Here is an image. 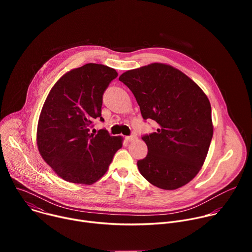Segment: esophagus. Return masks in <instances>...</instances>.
I'll list each match as a JSON object with an SVG mask.
<instances>
[{
  "label": "esophagus",
  "instance_id": "obj_1",
  "mask_svg": "<svg viewBox=\"0 0 252 252\" xmlns=\"http://www.w3.org/2000/svg\"><path fill=\"white\" fill-rule=\"evenodd\" d=\"M135 138H136V135H135V134H131V135H128V136L126 137V139L127 141H132V140H134Z\"/></svg>",
  "mask_w": 252,
  "mask_h": 252
}]
</instances>
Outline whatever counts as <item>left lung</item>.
<instances>
[{"instance_id": "1", "label": "left lung", "mask_w": 252, "mask_h": 252, "mask_svg": "<svg viewBox=\"0 0 252 252\" xmlns=\"http://www.w3.org/2000/svg\"><path fill=\"white\" fill-rule=\"evenodd\" d=\"M119 80L133 94L143 120L158 125L141 136L148 155L137 161L139 172L162 189L186 186L200 170L213 134L207 96L187 75L164 63L127 70Z\"/></svg>"}]
</instances>
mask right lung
<instances>
[{
  "instance_id": "right-lung-1",
  "label": "right lung",
  "mask_w": 252,
  "mask_h": 252,
  "mask_svg": "<svg viewBox=\"0 0 252 252\" xmlns=\"http://www.w3.org/2000/svg\"><path fill=\"white\" fill-rule=\"evenodd\" d=\"M117 77L110 66L87 63L64 74L45 100L37 130L39 152L66 182L95 183L123 147V137L106 129L91 133L95 120L103 122L102 95Z\"/></svg>"
}]
</instances>
